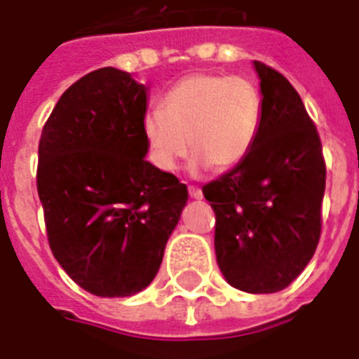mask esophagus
Instances as JSON below:
<instances>
[{
    "label": "esophagus",
    "instance_id": "obj_1",
    "mask_svg": "<svg viewBox=\"0 0 359 359\" xmlns=\"http://www.w3.org/2000/svg\"><path fill=\"white\" fill-rule=\"evenodd\" d=\"M189 197L191 198H203V191H201V189L198 188H194V186H189Z\"/></svg>",
    "mask_w": 359,
    "mask_h": 359
}]
</instances>
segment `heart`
Segmentation results:
<instances>
[{
  "label": "heart",
  "mask_w": 359,
  "mask_h": 359,
  "mask_svg": "<svg viewBox=\"0 0 359 359\" xmlns=\"http://www.w3.org/2000/svg\"><path fill=\"white\" fill-rule=\"evenodd\" d=\"M161 107L142 120L149 158L161 171H173L189 147L195 153L194 173L210 165L215 171L236 168L252 151L263 118L257 86L245 76L221 72L180 78Z\"/></svg>",
  "instance_id": "b5f03b06"
}]
</instances>
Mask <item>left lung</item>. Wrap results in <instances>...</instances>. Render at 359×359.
I'll list each match as a JSON object with an SVG mask.
<instances>
[{"label":"left lung","mask_w":359,"mask_h":359,"mask_svg":"<svg viewBox=\"0 0 359 359\" xmlns=\"http://www.w3.org/2000/svg\"><path fill=\"white\" fill-rule=\"evenodd\" d=\"M263 118L245 161L203 188L215 212V255L231 287L287 288L312 259L321 233V140L287 78L254 62Z\"/></svg>","instance_id":"8db88e82"}]
</instances>
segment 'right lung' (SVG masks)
<instances>
[{"instance_id":"obj_1","label":"right lung","mask_w":359,"mask_h":359,"mask_svg":"<svg viewBox=\"0 0 359 359\" xmlns=\"http://www.w3.org/2000/svg\"><path fill=\"white\" fill-rule=\"evenodd\" d=\"M147 87L114 67L63 93L38 147V195L53 255L100 297H128L155 279L188 189L146 161Z\"/></svg>"}]
</instances>
